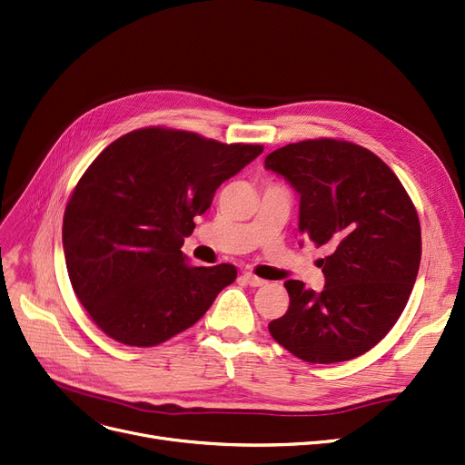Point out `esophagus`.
Masks as SVG:
<instances>
[{
    "mask_svg": "<svg viewBox=\"0 0 465 465\" xmlns=\"http://www.w3.org/2000/svg\"><path fill=\"white\" fill-rule=\"evenodd\" d=\"M241 279H243L247 285H251V287H262V285H266V281L264 279H260V277H256L254 273H251V272H245L243 275H241Z\"/></svg>",
    "mask_w": 465,
    "mask_h": 465,
    "instance_id": "1",
    "label": "esophagus"
}]
</instances>
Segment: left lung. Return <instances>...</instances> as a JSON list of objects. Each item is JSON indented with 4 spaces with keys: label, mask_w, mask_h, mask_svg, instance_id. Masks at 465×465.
I'll return each mask as SVG.
<instances>
[{
    "label": "left lung",
    "mask_w": 465,
    "mask_h": 465,
    "mask_svg": "<svg viewBox=\"0 0 465 465\" xmlns=\"http://www.w3.org/2000/svg\"><path fill=\"white\" fill-rule=\"evenodd\" d=\"M264 165L298 192V230L332 249L319 260L321 292L285 281L291 304L270 334L319 365L367 353L405 310L420 268V220L407 190L378 155L346 140L287 144Z\"/></svg>",
    "instance_id": "1"
}]
</instances>
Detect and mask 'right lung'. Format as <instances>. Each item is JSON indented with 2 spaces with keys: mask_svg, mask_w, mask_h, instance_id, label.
<instances>
[{
  "mask_svg": "<svg viewBox=\"0 0 465 465\" xmlns=\"http://www.w3.org/2000/svg\"><path fill=\"white\" fill-rule=\"evenodd\" d=\"M262 152L163 127L127 133L100 152L63 222L74 292L100 331L150 348L205 315L237 270L192 266L180 249L218 186Z\"/></svg>",
  "mask_w": 465,
  "mask_h": 465,
  "instance_id": "add662e5",
  "label": "right lung"
}]
</instances>
